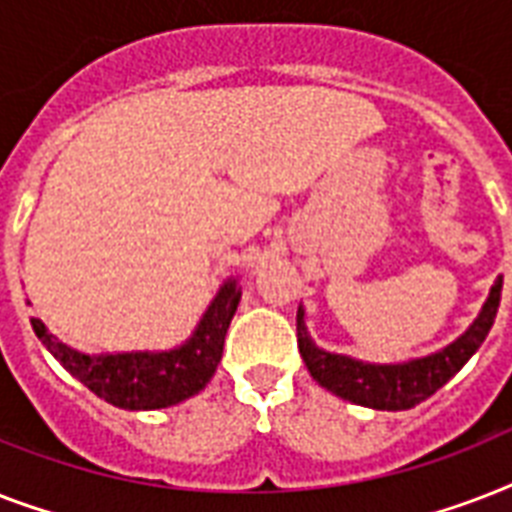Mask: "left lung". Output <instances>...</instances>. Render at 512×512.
Returning <instances> with one entry per match:
<instances>
[{
  "instance_id": "1",
  "label": "left lung",
  "mask_w": 512,
  "mask_h": 512,
  "mask_svg": "<svg viewBox=\"0 0 512 512\" xmlns=\"http://www.w3.org/2000/svg\"><path fill=\"white\" fill-rule=\"evenodd\" d=\"M500 297L502 276H497L478 316L457 340L433 350L428 356L390 361V364H374V361H361L345 353L319 348L305 327V308L300 305L297 308V348L313 380L329 393L345 398L350 404L369 406V409L404 412L422 404L438 388H444L446 382L468 364L497 319Z\"/></svg>"
}]
</instances>
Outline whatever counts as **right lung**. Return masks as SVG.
Returning <instances> with one entry per match:
<instances>
[{
    "label": "right lung",
    "mask_w": 512,
    "mask_h": 512,
    "mask_svg": "<svg viewBox=\"0 0 512 512\" xmlns=\"http://www.w3.org/2000/svg\"><path fill=\"white\" fill-rule=\"evenodd\" d=\"M241 300L236 276L220 284L217 295L201 313L191 337L170 350H116L84 353L52 335L42 319H31L36 337L58 358L71 377L98 398L130 412L167 409L207 388L223 358L225 332Z\"/></svg>",
    "instance_id": "obj_1"
}]
</instances>
